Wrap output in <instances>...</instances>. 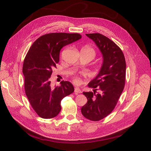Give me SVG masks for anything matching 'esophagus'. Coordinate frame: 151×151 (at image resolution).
I'll use <instances>...</instances> for the list:
<instances>
[{"label":"esophagus","mask_w":151,"mask_h":151,"mask_svg":"<svg viewBox=\"0 0 151 151\" xmlns=\"http://www.w3.org/2000/svg\"><path fill=\"white\" fill-rule=\"evenodd\" d=\"M75 93L76 94H78V93H81V91L80 88H75Z\"/></svg>","instance_id":"1"}]
</instances>
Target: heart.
Segmentation results:
<instances>
[{"mask_svg":"<svg viewBox=\"0 0 151 151\" xmlns=\"http://www.w3.org/2000/svg\"><path fill=\"white\" fill-rule=\"evenodd\" d=\"M83 50H87L88 51L90 52L91 53H92L93 55H95V51L92 48V47H91V46H85L84 47H83ZM74 82L77 84H79L81 83V80L79 78L76 77L74 79Z\"/></svg>","mask_w":151,"mask_h":151,"instance_id":"heart-1","label":"heart"}]
</instances>
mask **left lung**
<instances>
[{"mask_svg":"<svg viewBox=\"0 0 151 151\" xmlns=\"http://www.w3.org/2000/svg\"><path fill=\"white\" fill-rule=\"evenodd\" d=\"M100 51L103 63L98 75L88 84L96 91L84 92L88 102L81 108V113L91 121H98L113 111L124 90L126 63L124 55L114 42L99 33L86 34Z\"/></svg>","mask_w":151,"mask_h":151,"instance_id":"left-lung-1","label":"left lung"}]
</instances>
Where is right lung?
<instances>
[{"mask_svg": "<svg viewBox=\"0 0 151 151\" xmlns=\"http://www.w3.org/2000/svg\"><path fill=\"white\" fill-rule=\"evenodd\" d=\"M81 38L79 34H45L37 40L26 54L22 67L25 92L32 107L42 118L56 116L60 111L61 100L74 91L72 84L67 81L53 87L50 78L59 61L60 50Z\"/></svg>", "mask_w": 151, "mask_h": 151, "instance_id": "obj_1", "label": "right lung"}]
</instances>
